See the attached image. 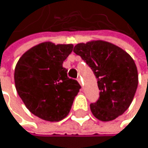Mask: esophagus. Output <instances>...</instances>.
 I'll list each match as a JSON object with an SVG mask.
<instances>
[{
	"instance_id": "esophagus-1",
	"label": "esophagus",
	"mask_w": 148,
	"mask_h": 148,
	"mask_svg": "<svg viewBox=\"0 0 148 148\" xmlns=\"http://www.w3.org/2000/svg\"><path fill=\"white\" fill-rule=\"evenodd\" d=\"M77 81H78V83L80 84V85H81L82 87H83V82H82V79L79 77V78H77Z\"/></svg>"
}]
</instances>
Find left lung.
<instances>
[{"instance_id": "left-lung-1", "label": "left lung", "mask_w": 148, "mask_h": 148, "mask_svg": "<svg viewBox=\"0 0 148 148\" xmlns=\"http://www.w3.org/2000/svg\"><path fill=\"white\" fill-rule=\"evenodd\" d=\"M73 52L92 68L97 78L100 98L90 105L93 116L110 121L122 115L133 101L138 84L137 65L119 47L104 40L75 46Z\"/></svg>"}]
</instances>
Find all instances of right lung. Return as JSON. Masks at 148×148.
<instances>
[{"instance_id":"add662e5","label":"right lung","mask_w":148,"mask_h":148,"mask_svg":"<svg viewBox=\"0 0 148 148\" xmlns=\"http://www.w3.org/2000/svg\"><path fill=\"white\" fill-rule=\"evenodd\" d=\"M73 47L72 44L43 42L26 51L16 64L18 94L31 113L47 121H60L66 117L81 88L63 67Z\"/></svg>"}]
</instances>
